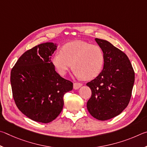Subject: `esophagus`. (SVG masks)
Masks as SVG:
<instances>
[{
    "label": "esophagus",
    "mask_w": 147,
    "mask_h": 147,
    "mask_svg": "<svg viewBox=\"0 0 147 147\" xmlns=\"http://www.w3.org/2000/svg\"><path fill=\"white\" fill-rule=\"evenodd\" d=\"M82 86V84L80 83H74V88L75 90L79 89Z\"/></svg>",
    "instance_id": "obj_1"
}]
</instances>
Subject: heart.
<instances>
[{"label":"heart","mask_w":147,"mask_h":147,"mask_svg":"<svg viewBox=\"0 0 147 147\" xmlns=\"http://www.w3.org/2000/svg\"><path fill=\"white\" fill-rule=\"evenodd\" d=\"M51 61L61 76L65 75L72 66L77 78L91 80L101 73L105 55L99 46L77 40L62 46L60 52L53 56Z\"/></svg>","instance_id":"b5f03b06"}]
</instances>
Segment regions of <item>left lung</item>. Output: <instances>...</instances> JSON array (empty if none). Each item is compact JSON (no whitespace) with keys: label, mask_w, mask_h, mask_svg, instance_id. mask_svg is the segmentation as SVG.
<instances>
[{"label":"left lung","mask_w":147,"mask_h":147,"mask_svg":"<svg viewBox=\"0 0 147 147\" xmlns=\"http://www.w3.org/2000/svg\"><path fill=\"white\" fill-rule=\"evenodd\" d=\"M105 55L102 71L86 83L92 90L87 109L100 121L120 114L128 106L132 96L135 73L126 54L109 41L96 38Z\"/></svg>","instance_id":"left-lung-1"}]
</instances>
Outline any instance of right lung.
Segmentation results:
<instances>
[{"label":"right lung","mask_w":147,"mask_h":147,"mask_svg":"<svg viewBox=\"0 0 147 147\" xmlns=\"http://www.w3.org/2000/svg\"><path fill=\"white\" fill-rule=\"evenodd\" d=\"M53 43L38 45L26 51L11 71L13 97L22 114L35 121L48 123L60 114L63 97L73 83L57 74L51 61Z\"/></svg>","instance_id":"1"}]
</instances>
